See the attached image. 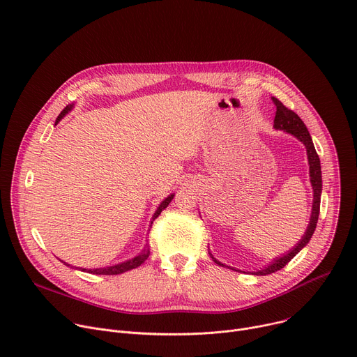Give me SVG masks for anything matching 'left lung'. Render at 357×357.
<instances>
[{"label":"left lung","instance_id":"1","mask_svg":"<svg viewBox=\"0 0 357 357\" xmlns=\"http://www.w3.org/2000/svg\"><path fill=\"white\" fill-rule=\"evenodd\" d=\"M272 101L276 107V115H275V121H273V126L276 129H283V131L291 134L294 137H296L301 142L305 144L306 146V151H307V159H309V174H310V183H312V188H313V206H312V216H310V222H309V226L303 235V238L301 239V242L291 249L289 253L283 255L282 257H278L276 261H273L269 266L261 269V271H256V272H252V275H257V276H265V275H271L273 272H278L280 271L283 266H286L291 259H294L310 241L314 229H316V223H317V219H319V212H320V193H321V171H320V159H319V155L316 153V149H314V145L312 142V138H310V134L307 131L306 125L303 123V121L298 116L296 112H294L291 109L286 108L278 98H275V96H272ZM211 257L213 259V262L220 265V266H225L223 264L218 262L216 259L212 256V253L209 252ZM234 269V268H231ZM236 271V269H234Z\"/></svg>","mask_w":357,"mask_h":357}]
</instances>
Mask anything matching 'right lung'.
I'll return each instance as SVG.
<instances>
[{
    "label": "right lung",
    "mask_w": 357,
    "mask_h": 357,
    "mask_svg": "<svg viewBox=\"0 0 357 357\" xmlns=\"http://www.w3.org/2000/svg\"><path fill=\"white\" fill-rule=\"evenodd\" d=\"M73 107H74V104L67 105L66 108H63V109L61 111V114L58 115V118H56L55 123H58L63 116H66V114H68V112L73 109ZM174 197H175V195H169L167 199L162 201V204L158 206L156 212L153 213V218H152V222H151V223H153V220L160 215V212L164 211V209L171 204V201L174 199ZM151 226H152V225H151ZM149 253H151V249H149V245L146 243V245L144 246L142 252H141L138 256H135V257H132V259H129V261H126V262H122V264H118V265H114V266H107V268H98V269H81V271H82V272L92 273V275H119V273H123V272H128V271H131V269H135V268L141 266V265L146 261V259H148ZM63 264H66V262H63ZM66 265H67V266H70L68 264H66Z\"/></svg>",
    "instance_id": "right-lung-1"
}]
</instances>
